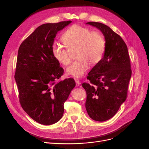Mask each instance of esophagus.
<instances>
[{
	"label": "esophagus",
	"instance_id": "esophagus-1",
	"mask_svg": "<svg viewBox=\"0 0 149 149\" xmlns=\"http://www.w3.org/2000/svg\"><path fill=\"white\" fill-rule=\"evenodd\" d=\"M75 82H76V86L78 87V86H80L81 82H80V81L78 79H75Z\"/></svg>",
	"mask_w": 149,
	"mask_h": 149
}]
</instances>
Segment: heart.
Returning <instances> with one entry per match:
<instances>
[{"mask_svg":"<svg viewBox=\"0 0 149 149\" xmlns=\"http://www.w3.org/2000/svg\"><path fill=\"white\" fill-rule=\"evenodd\" d=\"M62 40L68 49L76 48L77 59L67 69L68 74L81 77L90 67L96 65L101 59L104 51L105 41L97 31H90L88 28L78 25L71 26L62 36ZM54 59L61 64L67 65L71 62L68 49L59 44L52 47Z\"/></svg>","mask_w":149,"mask_h":149,"instance_id":"b5f03b06","label":"heart"}]
</instances>
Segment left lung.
<instances>
[{
	"label": "left lung",
	"mask_w": 149,
	"mask_h": 149,
	"mask_svg": "<svg viewBox=\"0 0 149 149\" xmlns=\"http://www.w3.org/2000/svg\"><path fill=\"white\" fill-rule=\"evenodd\" d=\"M87 24L101 31L105 40L102 58L88 73L90 83L82 84L86 90V108L88 115L96 121L111 118L126 100L132 76L127 47L122 38L103 24Z\"/></svg>",
	"instance_id": "obj_1"
}]
</instances>
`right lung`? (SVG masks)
Instances as JSON below:
<instances>
[{"instance_id":"add662e5","label":"right lung","mask_w":149,"mask_h":149,"mask_svg":"<svg viewBox=\"0 0 149 149\" xmlns=\"http://www.w3.org/2000/svg\"><path fill=\"white\" fill-rule=\"evenodd\" d=\"M72 21L38 26L20 44L15 78L20 104L33 120L52 125L62 118L63 104L76 86L74 79L57 81L63 69L52 53L58 32Z\"/></svg>"}]
</instances>
